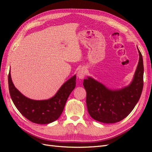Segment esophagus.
I'll use <instances>...</instances> for the list:
<instances>
[{
    "label": "esophagus",
    "mask_w": 152,
    "mask_h": 152,
    "mask_svg": "<svg viewBox=\"0 0 152 152\" xmlns=\"http://www.w3.org/2000/svg\"><path fill=\"white\" fill-rule=\"evenodd\" d=\"M86 71L85 70V68H81L77 72V77L79 79H82L84 78V77L86 75Z\"/></svg>",
    "instance_id": "34e87169"
}]
</instances>
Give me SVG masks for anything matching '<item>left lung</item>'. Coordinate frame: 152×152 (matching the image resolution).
Segmentation results:
<instances>
[{"label":"left lung","mask_w":152,"mask_h":152,"mask_svg":"<svg viewBox=\"0 0 152 152\" xmlns=\"http://www.w3.org/2000/svg\"><path fill=\"white\" fill-rule=\"evenodd\" d=\"M134 78L127 87L117 90L108 89L91 77L84 80L86 104L91 117L106 124L115 123L126 118L138 102L143 87V61L141 52Z\"/></svg>","instance_id":"obj_1"}]
</instances>
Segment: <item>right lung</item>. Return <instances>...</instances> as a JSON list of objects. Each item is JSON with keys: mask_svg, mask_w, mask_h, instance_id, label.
Here are the masks:
<instances>
[{"mask_svg": "<svg viewBox=\"0 0 152 152\" xmlns=\"http://www.w3.org/2000/svg\"><path fill=\"white\" fill-rule=\"evenodd\" d=\"M8 84L11 98L18 111L32 122L46 124L60 117L69 95L75 87L76 75L65 82L53 98L45 100H34L23 95L14 86L10 72Z\"/></svg>", "mask_w": 152, "mask_h": 152, "instance_id": "right-lung-1", "label": "right lung"}]
</instances>
